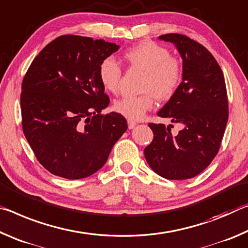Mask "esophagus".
Wrapping results in <instances>:
<instances>
[{
  "label": "esophagus",
  "instance_id": "obj_1",
  "mask_svg": "<svg viewBox=\"0 0 248 248\" xmlns=\"http://www.w3.org/2000/svg\"><path fill=\"white\" fill-rule=\"evenodd\" d=\"M127 124H128V128L129 129H132V128H134V127L136 126V122H134L132 120H128L127 121Z\"/></svg>",
  "mask_w": 248,
  "mask_h": 248
}]
</instances>
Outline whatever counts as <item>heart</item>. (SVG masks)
<instances>
[{
	"mask_svg": "<svg viewBox=\"0 0 248 248\" xmlns=\"http://www.w3.org/2000/svg\"><path fill=\"white\" fill-rule=\"evenodd\" d=\"M124 58L133 67L145 71L141 95H126L117 100L114 109L128 120H140L159 100H168L182 81V66L176 57L170 56L167 48L152 42H143L124 52ZM99 78L105 90L120 91L122 68L113 58L107 57L99 66Z\"/></svg>",
	"mask_w": 248,
	"mask_h": 248,
	"instance_id": "obj_1",
	"label": "heart"
}]
</instances>
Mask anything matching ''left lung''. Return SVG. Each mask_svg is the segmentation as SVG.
Instances as JSON below:
<instances>
[{
  "label": "left lung",
  "mask_w": 248,
  "mask_h": 248,
  "mask_svg": "<svg viewBox=\"0 0 248 248\" xmlns=\"http://www.w3.org/2000/svg\"><path fill=\"white\" fill-rule=\"evenodd\" d=\"M182 58V81L158 116L184 125L177 136L164 124L149 123L154 133L144 149L151 168L169 180H185L203 171L220 149L229 119L226 86L216 58L188 36L166 34ZM172 127V125H169Z\"/></svg>",
  "instance_id": "1"
}]
</instances>
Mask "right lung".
Listing matches in <instances>:
<instances>
[{
    "mask_svg": "<svg viewBox=\"0 0 248 248\" xmlns=\"http://www.w3.org/2000/svg\"><path fill=\"white\" fill-rule=\"evenodd\" d=\"M119 45L77 35L52 40L23 79L22 126L37 160L50 173L82 179L102 168L127 129L116 112L102 114L109 97L99 78Z\"/></svg>",
    "mask_w": 248,
    "mask_h": 248,
    "instance_id": "1",
    "label": "right lung"
}]
</instances>
